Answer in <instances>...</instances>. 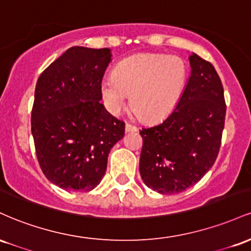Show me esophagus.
Instances as JSON below:
<instances>
[{
    "label": "esophagus",
    "mask_w": 251,
    "mask_h": 251,
    "mask_svg": "<svg viewBox=\"0 0 251 251\" xmlns=\"http://www.w3.org/2000/svg\"><path fill=\"white\" fill-rule=\"evenodd\" d=\"M137 126H134V125H131V124H126L125 125V131L127 132H137Z\"/></svg>",
    "instance_id": "1"
}]
</instances>
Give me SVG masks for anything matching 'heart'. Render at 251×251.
Here are the masks:
<instances>
[{
	"mask_svg": "<svg viewBox=\"0 0 251 251\" xmlns=\"http://www.w3.org/2000/svg\"><path fill=\"white\" fill-rule=\"evenodd\" d=\"M188 70L180 57L159 53L135 54L119 62L113 77L101 82V96L112 114L127 106L142 120L158 122L176 108L185 88Z\"/></svg>",
	"mask_w": 251,
	"mask_h": 251,
	"instance_id": "1",
	"label": "heart"
}]
</instances>
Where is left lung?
Segmentation results:
<instances>
[{"label": "left lung", "mask_w": 251, "mask_h": 251, "mask_svg": "<svg viewBox=\"0 0 251 251\" xmlns=\"http://www.w3.org/2000/svg\"><path fill=\"white\" fill-rule=\"evenodd\" d=\"M191 75L179 102L162 123L140 131L139 171L146 186L163 195L179 194L214 165L226 120L222 81L211 63L189 56Z\"/></svg>", "instance_id": "obj_1"}]
</instances>
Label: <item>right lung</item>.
<instances>
[{"label":"right lung","mask_w":251,"mask_h":251,"mask_svg":"<svg viewBox=\"0 0 251 251\" xmlns=\"http://www.w3.org/2000/svg\"><path fill=\"white\" fill-rule=\"evenodd\" d=\"M112 61L109 48L72 47L39 76L31 134L40 168L59 188L91 191L107 168L125 123L100 102L101 81Z\"/></svg>","instance_id":"obj_1"}]
</instances>
